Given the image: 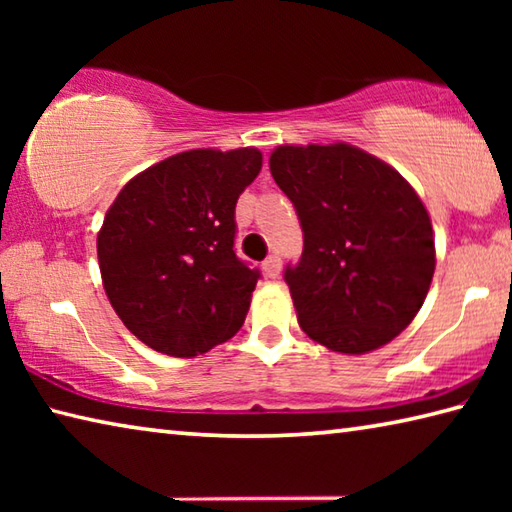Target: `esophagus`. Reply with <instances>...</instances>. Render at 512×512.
<instances>
[{
  "mask_svg": "<svg viewBox=\"0 0 512 512\" xmlns=\"http://www.w3.org/2000/svg\"><path fill=\"white\" fill-rule=\"evenodd\" d=\"M262 271H264V275L268 277V280H275V277H280V271H282L280 255L266 257V262L262 264Z\"/></svg>",
  "mask_w": 512,
  "mask_h": 512,
  "instance_id": "1",
  "label": "esophagus"
}]
</instances>
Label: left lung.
<instances>
[{
	"mask_svg": "<svg viewBox=\"0 0 512 512\" xmlns=\"http://www.w3.org/2000/svg\"><path fill=\"white\" fill-rule=\"evenodd\" d=\"M277 187L302 228L298 264L284 268L309 339L363 354L409 327L427 298L436 246L413 187L350 144L277 146Z\"/></svg>",
	"mask_w": 512,
	"mask_h": 512,
	"instance_id": "1",
	"label": "left lung"
}]
</instances>
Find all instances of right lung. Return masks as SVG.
<instances>
[{"mask_svg": "<svg viewBox=\"0 0 512 512\" xmlns=\"http://www.w3.org/2000/svg\"><path fill=\"white\" fill-rule=\"evenodd\" d=\"M257 149L185 151L121 189L97 239L112 309L155 352L198 357L244 325L262 273L235 253V207Z\"/></svg>", "mask_w": 512, "mask_h": 512, "instance_id": "1", "label": "right lung"}]
</instances>
